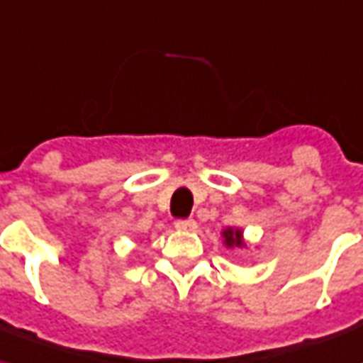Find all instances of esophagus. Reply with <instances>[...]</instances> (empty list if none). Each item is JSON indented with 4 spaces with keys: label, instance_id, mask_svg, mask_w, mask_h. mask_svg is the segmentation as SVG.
<instances>
[{
    "label": "esophagus",
    "instance_id": "esophagus-1",
    "mask_svg": "<svg viewBox=\"0 0 363 363\" xmlns=\"http://www.w3.org/2000/svg\"><path fill=\"white\" fill-rule=\"evenodd\" d=\"M176 228L179 233H195L197 230V223L194 218H186V220H177Z\"/></svg>",
    "mask_w": 363,
    "mask_h": 363
}]
</instances>
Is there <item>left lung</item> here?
Here are the masks:
<instances>
[{"mask_svg": "<svg viewBox=\"0 0 363 363\" xmlns=\"http://www.w3.org/2000/svg\"><path fill=\"white\" fill-rule=\"evenodd\" d=\"M223 236V244L228 250H235V248H246V238H244V230L238 227H227L220 230Z\"/></svg>", "mask_w": 363, "mask_h": 363, "instance_id": "left-lung-1", "label": "left lung"}]
</instances>
